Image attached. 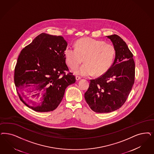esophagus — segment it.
Returning a JSON list of instances; mask_svg holds the SVG:
<instances>
[{
    "mask_svg": "<svg viewBox=\"0 0 154 154\" xmlns=\"http://www.w3.org/2000/svg\"><path fill=\"white\" fill-rule=\"evenodd\" d=\"M75 79L77 81H78V80H80L81 79V77H80V76H75Z\"/></svg>",
    "mask_w": 154,
    "mask_h": 154,
    "instance_id": "1",
    "label": "esophagus"
}]
</instances>
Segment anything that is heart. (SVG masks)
Returning a JSON list of instances; mask_svg holds the SVG:
<instances>
[{
    "mask_svg": "<svg viewBox=\"0 0 154 154\" xmlns=\"http://www.w3.org/2000/svg\"><path fill=\"white\" fill-rule=\"evenodd\" d=\"M115 56V49L110 44L91 37H83L75 42V48L68 47L65 51L66 64L72 69L82 61L85 64L75 69V74L100 76L110 69Z\"/></svg>",
    "mask_w": 154,
    "mask_h": 154,
    "instance_id": "1",
    "label": "heart"
}]
</instances>
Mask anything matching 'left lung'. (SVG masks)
Wrapping results in <instances>:
<instances>
[{"label":"left lung","mask_w":154,"mask_h":154,"mask_svg":"<svg viewBox=\"0 0 154 154\" xmlns=\"http://www.w3.org/2000/svg\"><path fill=\"white\" fill-rule=\"evenodd\" d=\"M106 37L110 39L115 49L114 63L105 74L90 80L84 94L90 109L98 113L119 109L126 101L135 80L133 54L126 43L117 35Z\"/></svg>","instance_id":"obj_1"}]
</instances>
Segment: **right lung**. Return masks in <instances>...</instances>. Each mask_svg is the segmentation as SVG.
Returning a JSON list of instances; mask_svg holds the SVG:
<instances>
[{"mask_svg":"<svg viewBox=\"0 0 154 154\" xmlns=\"http://www.w3.org/2000/svg\"><path fill=\"white\" fill-rule=\"evenodd\" d=\"M68 43L61 36L42 33L21 50L14 73L19 97L34 111L48 112L58 107L66 88L75 82L65 63Z\"/></svg>","mask_w":154,"mask_h":154,"instance_id":"add662e5","label":"right lung"}]
</instances>
